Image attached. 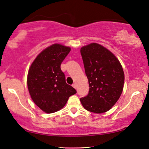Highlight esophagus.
Instances as JSON below:
<instances>
[{"label": "esophagus", "instance_id": "esophagus-1", "mask_svg": "<svg viewBox=\"0 0 149 149\" xmlns=\"http://www.w3.org/2000/svg\"><path fill=\"white\" fill-rule=\"evenodd\" d=\"M72 87H74L75 89H76V88H77V85H76V84H74L72 85Z\"/></svg>", "mask_w": 149, "mask_h": 149}]
</instances>
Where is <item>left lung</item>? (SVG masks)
<instances>
[{
  "instance_id": "left-lung-1",
  "label": "left lung",
  "mask_w": 149,
  "mask_h": 149,
  "mask_svg": "<svg viewBox=\"0 0 149 149\" xmlns=\"http://www.w3.org/2000/svg\"><path fill=\"white\" fill-rule=\"evenodd\" d=\"M89 91L80 101L85 110L101 114L110 110L120 99L124 84V72L116 56L96 42L80 49Z\"/></svg>"
}]
</instances>
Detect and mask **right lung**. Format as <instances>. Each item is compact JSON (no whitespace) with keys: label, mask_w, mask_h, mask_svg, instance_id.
<instances>
[{"label":"right lung","mask_w":149,"mask_h":149,"mask_svg":"<svg viewBox=\"0 0 149 149\" xmlns=\"http://www.w3.org/2000/svg\"><path fill=\"white\" fill-rule=\"evenodd\" d=\"M71 48L55 43L40 52L30 65L27 88L33 101L47 114L61 110L70 96L76 93L65 82L60 65Z\"/></svg>","instance_id":"add662e5"}]
</instances>
